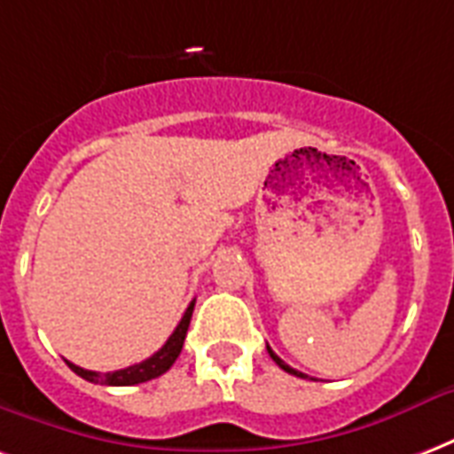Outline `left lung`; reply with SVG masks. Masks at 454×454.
Listing matches in <instances>:
<instances>
[{
  "mask_svg": "<svg viewBox=\"0 0 454 454\" xmlns=\"http://www.w3.org/2000/svg\"><path fill=\"white\" fill-rule=\"evenodd\" d=\"M267 351H270V356H271V358H274V364H277L278 368H281V371L291 372V375H298V378H305L303 372H301V371H295V368H291V365H286V364H284V361H281V358H278V356L274 354V351H271L270 347H267Z\"/></svg>",
  "mask_w": 454,
  "mask_h": 454,
  "instance_id": "8db88e82",
  "label": "left lung"
}]
</instances>
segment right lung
<instances>
[{"label":"right lung","mask_w":454,"mask_h":454,"mask_svg":"<svg viewBox=\"0 0 454 454\" xmlns=\"http://www.w3.org/2000/svg\"><path fill=\"white\" fill-rule=\"evenodd\" d=\"M192 310H194V301L187 305V310H184L183 320L177 322L176 332L168 337V341L163 347L156 351L153 356H149L146 361L142 364H134L129 368H122V371H113V372H96V371H86V368H79V365L69 364L79 378L89 382H100V385H113V387H129V385H139V382L153 380V378H159L166 371H170V365L176 364V358L183 351L184 337H187V327H190V320H192Z\"/></svg>","instance_id":"add662e5"}]
</instances>
